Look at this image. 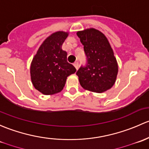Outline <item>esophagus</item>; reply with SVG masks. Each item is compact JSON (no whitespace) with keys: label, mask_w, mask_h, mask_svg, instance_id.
I'll list each match as a JSON object with an SVG mask.
<instances>
[{"label":"esophagus","mask_w":149,"mask_h":149,"mask_svg":"<svg viewBox=\"0 0 149 149\" xmlns=\"http://www.w3.org/2000/svg\"><path fill=\"white\" fill-rule=\"evenodd\" d=\"M74 66L75 68H76V70H77L78 67H79V64H78V62H75V63L74 64Z\"/></svg>","instance_id":"obj_1"}]
</instances>
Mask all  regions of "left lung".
<instances>
[{
    "mask_svg": "<svg viewBox=\"0 0 149 149\" xmlns=\"http://www.w3.org/2000/svg\"><path fill=\"white\" fill-rule=\"evenodd\" d=\"M87 58L86 67L77 72L80 85L86 90L101 93L111 88L118 72L116 58L104 33L90 28L77 32Z\"/></svg>",
    "mask_w": 149,
    "mask_h": 149,
    "instance_id": "1",
    "label": "left lung"
}]
</instances>
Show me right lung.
Segmentation results:
<instances>
[{"label": "right lung", "instance_id": "obj_1", "mask_svg": "<svg viewBox=\"0 0 149 149\" xmlns=\"http://www.w3.org/2000/svg\"><path fill=\"white\" fill-rule=\"evenodd\" d=\"M69 32L59 31L52 33L43 41L32 59L31 79L35 89L46 95L63 90L67 77L76 69L67 62V52L62 49Z\"/></svg>", "mask_w": 149, "mask_h": 149}]
</instances>
